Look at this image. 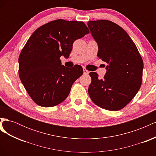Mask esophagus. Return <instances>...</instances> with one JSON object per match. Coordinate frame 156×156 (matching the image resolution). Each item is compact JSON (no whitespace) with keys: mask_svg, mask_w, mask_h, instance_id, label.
<instances>
[{"mask_svg":"<svg viewBox=\"0 0 156 156\" xmlns=\"http://www.w3.org/2000/svg\"><path fill=\"white\" fill-rule=\"evenodd\" d=\"M83 72H84V74H88V73H89V72H88V71L87 69H86L85 68H84V69H83Z\"/></svg>","mask_w":156,"mask_h":156,"instance_id":"34e87169","label":"esophagus"}]
</instances>
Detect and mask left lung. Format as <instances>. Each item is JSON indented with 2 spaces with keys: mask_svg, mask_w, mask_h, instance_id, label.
<instances>
[{
  "mask_svg": "<svg viewBox=\"0 0 156 156\" xmlns=\"http://www.w3.org/2000/svg\"><path fill=\"white\" fill-rule=\"evenodd\" d=\"M90 34L98 45V57L108 64L103 79L90 72L88 94L108 111H119L131 101L142 83L143 61L135 44L122 27L108 20L90 21Z\"/></svg>",
  "mask_w": 156,
  "mask_h": 156,
  "instance_id": "left-lung-1",
  "label": "left lung"
}]
</instances>
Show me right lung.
Here are the masks:
<instances>
[{"mask_svg": "<svg viewBox=\"0 0 156 156\" xmlns=\"http://www.w3.org/2000/svg\"><path fill=\"white\" fill-rule=\"evenodd\" d=\"M88 33L82 21L58 20L41 26L28 40L19 57V75L37 105L53 107L68 96L83 69L65 67L60 58H69L74 41Z\"/></svg>", "mask_w": 156, "mask_h": 156, "instance_id": "right-lung-1", "label": "right lung"}]
</instances>
